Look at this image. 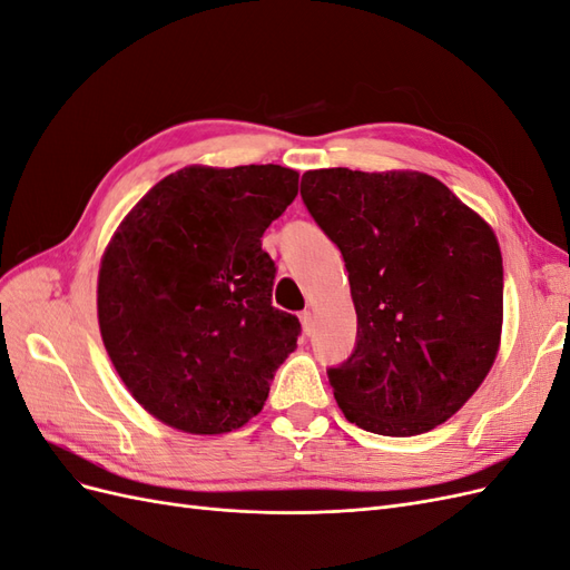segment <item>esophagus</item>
Wrapping results in <instances>:
<instances>
[{"instance_id": "esophagus-1", "label": "esophagus", "mask_w": 570, "mask_h": 570, "mask_svg": "<svg viewBox=\"0 0 570 570\" xmlns=\"http://www.w3.org/2000/svg\"><path fill=\"white\" fill-rule=\"evenodd\" d=\"M299 321H302V331L306 335H312L314 333V314L308 312V308H304V312L299 314Z\"/></svg>"}]
</instances>
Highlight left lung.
I'll use <instances>...</instances> for the list:
<instances>
[{
    "label": "left lung",
    "mask_w": 570,
    "mask_h": 570,
    "mask_svg": "<svg viewBox=\"0 0 570 570\" xmlns=\"http://www.w3.org/2000/svg\"><path fill=\"white\" fill-rule=\"evenodd\" d=\"M302 199L340 247L356 344L327 368L344 419L409 438L452 419L502 337L504 268L492 228L419 170H306Z\"/></svg>",
    "instance_id": "8db88e82"
}]
</instances>
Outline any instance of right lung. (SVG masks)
<instances>
[{"label":"right lung","instance_id":"obj_1","mask_svg":"<svg viewBox=\"0 0 570 570\" xmlns=\"http://www.w3.org/2000/svg\"><path fill=\"white\" fill-rule=\"evenodd\" d=\"M297 183L275 164L187 166L118 226L99 266V331L154 419L220 435L264 409L302 325L271 304L275 264L262 237Z\"/></svg>","mask_w":570,"mask_h":570}]
</instances>
